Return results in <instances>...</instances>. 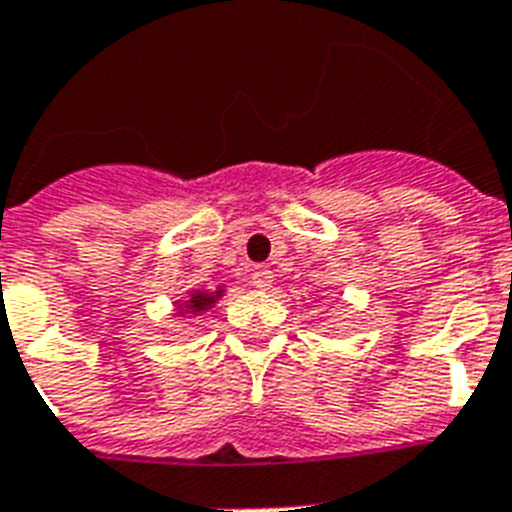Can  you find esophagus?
I'll use <instances>...</instances> for the list:
<instances>
[{
    "label": "esophagus",
    "mask_w": 512,
    "mask_h": 512,
    "mask_svg": "<svg viewBox=\"0 0 512 512\" xmlns=\"http://www.w3.org/2000/svg\"><path fill=\"white\" fill-rule=\"evenodd\" d=\"M249 284L257 286V289H268V286L273 284V273H270V268H265V265H257V268L249 273Z\"/></svg>",
    "instance_id": "obj_1"
}]
</instances>
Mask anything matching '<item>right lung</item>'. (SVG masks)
<instances>
[{
	"mask_svg": "<svg viewBox=\"0 0 512 512\" xmlns=\"http://www.w3.org/2000/svg\"><path fill=\"white\" fill-rule=\"evenodd\" d=\"M215 297H220V292L218 294H191V299H189V307H191V313H199V310H207V307L213 305L215 302Z\"/></svg>",
	"mask_w": 512,
	"mask_h": 512,
	"instance_id": "obj_1",
	"label": "right lung"
}]
</instances>
